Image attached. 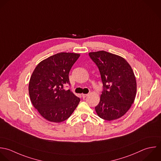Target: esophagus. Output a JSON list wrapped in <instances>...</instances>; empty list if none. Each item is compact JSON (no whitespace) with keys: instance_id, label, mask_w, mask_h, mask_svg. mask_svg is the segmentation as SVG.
I'll return each instance as SVG.
<instances>
[{"instance_id":"obj_1","label":"esophagus","mask_w":161,"mask_h":161,"mask_svg":"<svg viewBox=\"0 0 161 161\" xmlns=\"http://www.w3.org/2000/svg\"><path fill=\"white\" fill-rule=\"evenodd\" d=\"M87 94H81V96H82V97H83V98H86V97H87Z\"/></svg>"}]
</instances>
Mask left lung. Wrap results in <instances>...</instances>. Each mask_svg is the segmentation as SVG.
<instances>
[{"label":"left lung","instance_id":"left-lung-1","mask_svg":"<svg viewBox=\"0 0 161 161\" xmlns=\"http://www.w3.org/2000/svg\"><path fill=\"white\" fill-rule=\"evenodd\" d=\"M88 54L99 69L104 88L95 111L104 120L118 119L136 98L137 82L132 67L124 58L105 51Z\"/></svg>","mask_w":161,"mask_h":161}]
</instances>
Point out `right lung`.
Returning a JSON list of instances; mask_svg holds the SVG:
<instances>
[{
	"label": "right lung",
	"instance_id": "1",
	"mask_svg": "<svg viewBox=\"0 0 161 161\" xmlns=\"http://www.w3.org/2000/svg\"><path fill=\"white\" fill-rule=\"evenodd\" d=\"M80 54L59 53L41 61L29 83L32 104L46 120L59 123L68 119L80 99L63 86L70 84L69 71Z\"/></svg>",
	"mask_w": 161,
	"mask_h": 161
}]
</instances>
